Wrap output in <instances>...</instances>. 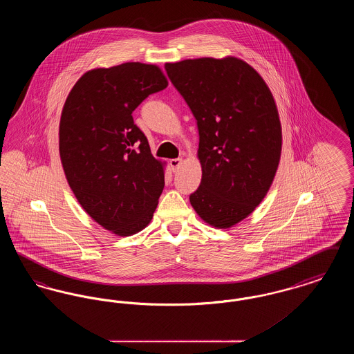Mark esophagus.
Listing matches in <instances>:
<instances>
[{"label": "esophagus", "instance_id": "esophagus-1", "mask_svg": "<svg viewBox=\"0 0 354 354\" xmlns=\"http://www.w3.org/2000/svg\"><path fill=\"white\" fill-rule=\"evenodd\" d=\"M182 165V159H171L169 160V167L172 169V172H176Z\"/></svg>", "mask_w": 354, "mask_h": 354}]
</instances>
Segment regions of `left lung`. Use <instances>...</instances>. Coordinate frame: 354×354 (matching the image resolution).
Instances as JSON below:
<instances>
[{
  "label": "left lung",
  "instance_id": "left-lung-1",
  "mask_svg": "<svg viewBox=\"0 0 354 354\" xmlns=\"http://www.w3.org/2000/svg\"><path fill=\"white\" fill-rule=\"evenodd\" d=\"M198 123L202 182L189 195L209 225L230 228L267 195L281 155V123L270 87L247 62L227 57L166 64Z\"/></svg>",
  "mask_w": 354,
  "mask_h": 354
}]
</instances>
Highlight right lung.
<instances>
[{
	"label": "right lung",
	"instance_id": "add662e5",
	"mask_svg": "<svg viewBox=\"0 0 354 354\" xmlns=\"http://www.w3.org/2000/svg\"><path fill=\"white\" fill-rule=\"evenodd\" d=\"M167 84L158 66L126 62L84 73L64 104L59 155L68 185L115 235L147 227L165 188V165L152 156L133 111Z\"/></svg>",
	"mask_w": 354,
	"mask_h": 354
}]
</instances>
